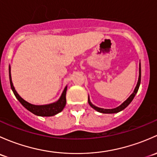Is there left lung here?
<instances>
[{
	"label": "left lung",
	"mask_w": 157,
	"mask_h": 157,
	"mask_svg": "<svg viewBox=\"0 0 157 157\" xmlns=\"http://www.w3.org/2000/svg\"><path fill=\"white\" fill-rule=\"evenodd\" d=\"M140 75H141V74H140V64H139L138 81V84H137L136 87H135V90H134L133 93L131 94V96L129 97L128 98L126 101H125L123 103H122L120 106H118V107L114 108V109H103V108H99V107H98V106L93 105L91 103H90L89 98H88V103H89V105L90 106H91L92 108H93V109H94L95 110H97L98 112L102 113H116L120 112V111H122V109H124L125 107H127V106H128L129 103L132 102V100H133L134 98H135V94H136L137 92H138L139 86H140Z\"/></svg>",
	"instance_id": "obj_1"
}]
</instances>
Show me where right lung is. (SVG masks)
Returning a JSON list of instances; mask_svg holds the SVG:
<instances>
[{
	"label": "right lung",
	"mask_w": 157,
	"mask_h": 157,
	"mask_svg": "<svg viewBox=\"0 0 157 157\" xmlns=\"http://www.w3.org/2000/svg\"><path fill=\"white\" fill-rule=\"evenodd\" d=\"M9 75L11 89H12L14 95L16 96V98H17V100H18L19 102L21 103V104H22L25 109H28L29 111H30V112L32 113L33 114L40 116H52L59 113V112H61V111L63 109L64 106H66V103H67V100H66V93H67V87L65 88L62 95H61L60 98H59L58 101H56V102H55L54 103H51V104L37 106V105L31 104V103L25 101V100L22 99L18 94H17V92L16 91L15 88H14L13 85L12 80H11L10 67H9Z\"/></svg>",
	"instance_id": "1"
}]
</instances>
